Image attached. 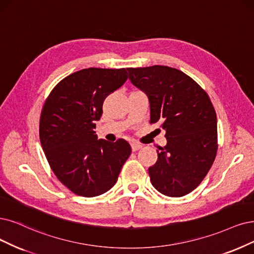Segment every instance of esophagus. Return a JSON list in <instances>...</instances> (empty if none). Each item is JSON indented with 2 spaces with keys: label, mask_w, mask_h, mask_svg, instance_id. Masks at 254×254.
I'll list each match as a JSON object with an SVG mask.
<instances>
[{
  "label": "esophagus",
  "mask_w": 254,
  "mask_h": 254,
  "mask_svg": "<svg viewBox=\"0 0 254 254\" xmlns=\"http://www.w3.org/2000/svg\"><path fill=\"white\" fill-rule=\"evenodd\" d=\"M130 146H132V151H133V152H136V151H138V149H140V148L142 147L141 144L136 143V142H132V143H130Z\"/></svg>",
  "instance_id": "1"
}]
</instances>
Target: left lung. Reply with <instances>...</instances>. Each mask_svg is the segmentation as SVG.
I'll return each mask as SVG.
<instances>
[{
	"mask_svg": "<svg viewBox=\"0 0 254 254\" xmlns=\"http://www.w3.org/2000/svg\"><path fill=\"white\" fill-rule=\"evenodd\" d=\"M128 78L149 101V122L161 125L167 143L159 147L148 168L155 189L168 196H183L203 181L218 149L217 115L198 83L167 65L127 68Z\"/></svg>",
	"mask_w": 254,
	"mask_h": 254,
	"instance_id": "left-lung-1",
	"label": "left lung"
}]
</instances>
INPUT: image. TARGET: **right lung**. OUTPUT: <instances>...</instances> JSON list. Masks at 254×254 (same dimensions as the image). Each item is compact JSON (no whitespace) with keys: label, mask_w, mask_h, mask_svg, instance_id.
<instances>
[{"label":"right lung","mask_w":254,"mask_h":254,"mask_svg":"<svg viewBox=\"0 0 254 254\" xmlns=\"http://www.w3.org/2000/svg\"><path fill=\"white\" fill-rule=\"evenodd\" d=\"M127 79L124 69H82L61 80L46 99L40 139L53 173L78 195L92 198L117 182L130 155L125 139H98L94 128L103 101Z\"/></svg>","instance_id":"right-lung-1"}]
</instances>
